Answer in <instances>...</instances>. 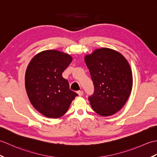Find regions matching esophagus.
Listing matches in <instances>:
<instances>
[{
    "label": "esophagus",
    "instance_id": "1",
    "mask_svg": "<svg viewBox=\"0 0 157 157\" xmlns=\"http://www.w3.org/2000/svg\"><path fill=\"white\" fill-rule=\"evenodd\" d=\"M78 94L79 96H83V94H84V92H83L82 90L78 91Z\"/></svg>",
    "mask_w": 157,
    "mask_h": 157
}]
</instances>
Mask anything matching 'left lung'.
Instances as JSON below:
<instances>
[{
  "label": "left lung",
  "instance_id": "obj_1",
  "mask_svg": "<svg viewBox=\"0 0 157 157\" xmlns=\"http://www.w3.org/2000/svg\"><path fill=\"white\" fill-rule=\"evenodd\" d=\"M94 93L88 98L93 110L102 117L121 110L131 94L132 71L123 55L109 48L96 49L84 57Z\"/></svg>",
  "mask_w": 157,
  "mask_h": 157
}]
</instances>
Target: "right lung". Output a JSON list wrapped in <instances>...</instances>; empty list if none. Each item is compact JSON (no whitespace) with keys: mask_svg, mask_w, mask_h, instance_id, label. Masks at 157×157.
Listing matches in <instances>:
<instances>
[{"mask_svg":"<svg viewBox=\"0 0 157 157\" xmlns=\"http://www.w3.org/2000/svg\"><path fill=\"white\" fill-rule=\"evenodd\" d=\"M72 59L67 53L47 50L36 55L26 69L25 86L29 101L46 117H61L78 96L62 76Z\"/></svg>","mask_w":157,"mask_h":157,"instance_id":"1","label":"right lung"}]
</instances>
